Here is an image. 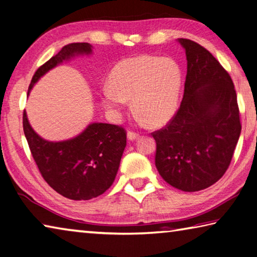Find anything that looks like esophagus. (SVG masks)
<instances>
[{
  "label": "esophagus",
  "mask_w": 257,
  "mask_h": 257,
  "mask_svg": "<svg viewBox=\"0 0 257 257\" xmlns=\"http://www.w3.org/2000/svg\"><path fill=\"white\" fill-rule=\"evenodd\" d=\"M138 136L139 135L137 133H134V132H128V134H127V137L129 141H135V139L138 138Z\"/></svg>",
  "instance_id": "1"
}]
</instances>
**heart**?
<instances>
[{"mask_svg":"<svg viewBox=\"0 0 257 257\" xmlns=\"http://www.w3.org/2000/svg\"><path fill=\"white\" fill-rule=\"evenodd\" d=\"M107 82L101 93L104 106L121 113L132 99L142 120L159 125L167 123L177 111L182 71L177 61L169 56L142 54L116 63Z\"/></svg>","mask_w":257,"mask_h":257,"instance_id":"1","label":"heart"}]
</instances>
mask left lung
Instances as JSON below:
<instances>
[{
    "label": "left lung",
    "mask_w": 257,
    "mask_h": 257,
    "mask_svg": "<svg viewBox=\"0 0 257 257\" xmlns=\"http://www.w3.org/2000/svg\"><path fill=\"white\" fill-rule=\"evenodd\" d=\"M187 75L180 107L154 132L155 165L169 185L182 191L205 189L222 177L241 132L231 77L203 46L186 38Z\"/></svg>",
    "instance_id": "obj_1"
}]
</instances>
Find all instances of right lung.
<instances>
[{
  "label": "right lung",
  "mask_w": 257,
  "mask_h": 257,
  "mask_svg": "<svg viewBox=\"0 0 257 257\" xmlns=\"http://www.w3.org/2000/svg\"><path fill=\"white\" fill-rule=\"evenodd\" d=\"M88 43H72L37 69L28 94L41 77L76 55L90 54ZM24 133L32 155L44 180L56 193L73 201H87L102 195L115 179L121 156L127 144L122 127L110 123H90L84 132L68 141H45L23 116Z\"/></svg>",
  "instance_id": "right-lung-1"
}]
</instances>
